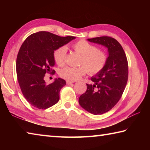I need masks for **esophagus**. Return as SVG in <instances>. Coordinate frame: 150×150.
I'll return each instance as SVG.
<instances>
[{
    "label": "esophagus",
    "instance_id": "1",
    "mask_svg": "<svg viewBox=\"0 0 150 150\" xmlns=\"http://www.w3.org/2000/svg\"><path fill=\"white\" fill-rule=\"evenodd\" d=\"M73 83H74V81H66V83H67V85L73 84Z\"/></svg>",
    "mask_w": 150,
    "mask_h": 150
}]
</instances>
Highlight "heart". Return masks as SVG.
Returning <instances> with one entry per match:
<instances>
[{"label": "heart", "instance_id": "obj_1", "mask_svg": "<svg viewBox=\"0 0 150 150\" xmlns=\"http://www.w3.org/2000/svg\"><path fill=\"white\" fill-rule=\"evenodd\" d=\"M73 49L81 55L78 67H66L59 71V75L64 79L75 81L85 75L87 72L91 75H96L105 69L108 62V55L105 52L85 40H78L72 45ZM67 48L61 46L54 52V58L58 65L65 64Z\"/></svg>", "mask_w": 150, "mask_h": 150}]
</instances>
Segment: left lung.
I'll return each mask as SVG.
<instances>
[{
  "label": "left lung",
  "mask_w": 150,
  "mask_h": 150,
  "mask_svg": "<svg viewBox=\"0 0 150 150\" xmlns=\"http://www.w3.org/2000/svg\"><path fill=\"white\" fill-rule=\"evenodd\" d=\"M108 48V62L105 69L91 78L94 85L87 84V91L79 98L82 108L93 115L111 110L122 95L128 78V60L122 45L109 36L88 39Z\"/></svg>",
  "instance_id": "obj_1"
}]
</instances>
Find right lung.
I'll return each instance as SVG.
<instances>
[{
	"label": "right lung",
	"mask_w": 150,
	"mask_h": 150,
	"mask_svg": "<svg viewBox=\"0 0 150 150\" xmlns=\"http://www.w3.org/2000/svg\"><path fill=\"white\" fill-rule=\"evenodd\" d=\"M75 38L41 31L29 35L22 44L16 58L17 79L25 98L35 108L46 109L59 101L65 81L58 78L47 85L44 77L55 72L54 51Z\"/></svg>",
	"instance_id": "add662e5"
}]
</instances>
